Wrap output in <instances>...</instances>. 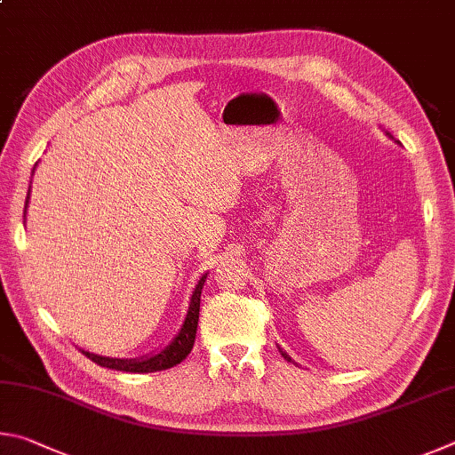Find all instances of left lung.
Listing matches in <instances>:
<instances>
[{
  "label": "left lung",
  "instance_id": "1",
  "mask_svg": "<svg viewBox=\"0 0 455 455\" xmlns=\"http://www.w3.org/2000/svg\"><path fill=\"white\" fill-rule=\"evenodd\" d=\"M280 352H282V349H280ZM282 355H283V357H285V360H288V362H291V357H290L288 354H283V352H282Z\"/></svg>",
  "mask_w": 455,
  "mask_h": 455
}]
</instances>
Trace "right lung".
Returning a JSON list of instances; mask_svg holds the SVG:
<instances>
[{
    "instance_id": "right-lung-1",
    "label": "right lung",
    "mask_w": 455,
    "mask_h": 455,
    "mask_svg": "<svg viewBox=\"0 0 455 455\" xmlns=\"http://www.w3.org/2000/svg\"><path fill=\"white\" fill-rule=\"evenodd\" d=\"M29 196V194H28ZM28 205V204H26ZM205 275L197 282L194 296H191L189 301V309H188V317L183 322L181 330L175 339L167 346L164 352H159L157 355H151L148 360H135V362H127V360H109V357H101L90 352H84L92 362H95L101 368L108 370H117V371H130V373H151V371H162V370H170L173 365L181 363L186 357L189 355L191 347H194V339H196V331H197V320H199V298H202V288H204Z\"/></svg>"
}]
</instances>
